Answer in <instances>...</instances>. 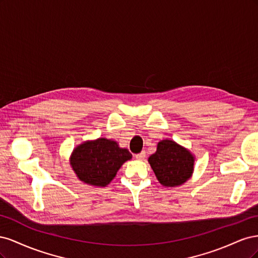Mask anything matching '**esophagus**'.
Here are the masks:
<instances>
[{"label": "esophagus", "mask_w": 258, "mask_h": 258, "mask_svg": "<svg viewBox=\"0 0 258 258\" xmlns=\"http://www.w3.org/2000/svg\"><path fill=\"white\" fill-rule=\"evenodd\" d=\"M145 151H143V152H141V153H139V154H137L136 155V158L137 159H139V160H143L144 158H145Z\"/></svg>", "instance_id": "obj_1"}]
</instances>
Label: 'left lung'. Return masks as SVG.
Returning a JSON list of instances; mask_svg holds the SVG:
<instances>
[{
    "mask_svg": "<svg viewBox=\"0 0 258 258\" xmlns=\"http://www.w3.org/2000/svg\"><path fill=\"white\" fill-rule=\"evenodd\" d=\"M148 162L161 185L175 187L191 176L195 157L187 148L167 139L157 144V151L150 156Z\"/></svg>",
    "mask_w": 258,
    "mask_h": 258,
    "instance_id": "8db88e82",
    "label": "left lung"
}]
</instances>
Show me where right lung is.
<instances>
[{
  "label": "right lung",
  "instance_id": "right-lung-1",
  "mask_svg": "<svg viewBox=\"0 0 258 258\" xmlns=\"http://www.w3.org/2000/svg\"><path fill=\"white\" fill-rule=\"evenodd\" d=\"M131 158L127 148L119 147L114 140L99 138L76 146L70 163L82 182L105 187L112 182L122 163Z\"/></svg>",
  "mask_w": 258,
  "mask_h": 258
}]
</instances>
